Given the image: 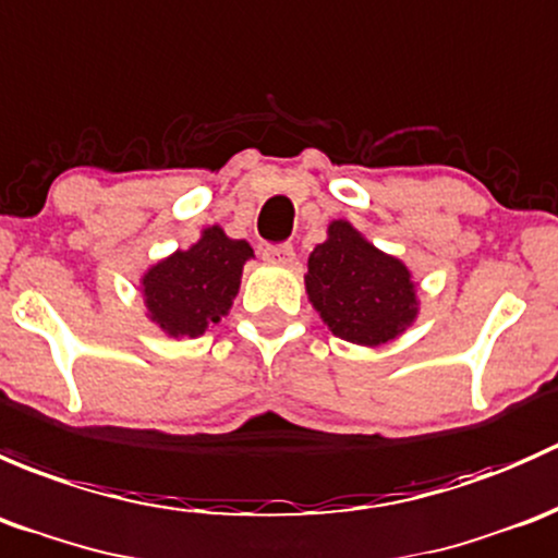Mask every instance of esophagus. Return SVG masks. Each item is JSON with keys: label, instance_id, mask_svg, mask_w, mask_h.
Returning <instances> with one entry per match:
<instances>
[{"label": "esophagus", "instance_id": "34e87169", "mask_svg": "<svg viewBox=\"0 0 558 558\" xmlns=\"http://www.w3.org/2000/svg\"><path fill=\"white\" fill-rule=\"evenodd\" d=\"M263 257H266L268 263H274V266H292L295 250H292V244H274L263 250Z\"/></svg>", "mask_w": 558, "mask_h": 558}]
</instances>
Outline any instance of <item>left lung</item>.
I'll return each mask as SVG.
<instances>
[{
    "mask_svg": "<svg viewBox=\"0 0 558 558\" xmlns=\"http://www.w3.org/2000/svg\"><path fill=\"white\" fill-rule=\"evenodd\" d=\"M306 292L332 336L360 347L392 341L418 314L411 271L347 220H332L308 255Z\"/></svg>",
    "mask_w": 558,
    "mask_h": 558,
    "instance_id": "obj_1",
    "label": "left lung"
}]
</instances>
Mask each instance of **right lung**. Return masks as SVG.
<instances>
[{"label":"right lung","instance_id":"obj_1","mask_svg":"<svg viewBox=\"0 0 558 558\" xmlns=\"http://www.w3.org/2000/svg\"><path fill=\"white\" fill-rule=\"evenodd\" d=\"M250 257L255 252L244 239H228L220 226L204 228L191 250H177L142 277L147 317L171 338L204 336L231 312Z\"/></svg>","mask_w":558,"mask_h":558}]
</instances>
